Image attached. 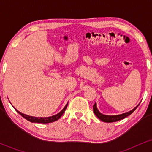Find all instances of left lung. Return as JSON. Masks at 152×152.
Returning a JSON list of instances; mask_svg holds the SVG:
<instances>
[{
  "label": "left lung",
  "instance_id": "8db88e82",
  "mask_svg": "<svg viewBox=\"0 0 152 152\" xmlns=\"http://www.w3.org/2000/svg\"><path fill=\"white\" fill-rule=\"evenodd\" d=\"M138 105V106H139ZM137 106H136L135 108H134V109H132V111H129V112H126V113H124V114H120V115H116V116H109V115H104L102 114H101L100 112L98 111V109H97L96 108V104H94V106H93V110H94V114H95L96 116L98 117L99 119L102 120V121L104 122H107V123H110V122H115V121H120V120L123 119V118L127 117L128 116H129L132 114V113L134 112V111H135L136 109L138 107Z\"/></svg>",
  "mask_w": 152,
  "mask_h": 152
}]
</instances>
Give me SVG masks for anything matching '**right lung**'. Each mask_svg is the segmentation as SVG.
I'll list each match as a JSON object with an SVG mask.
<instances>
[{"mask_svg": "<svg viewBox=\"0 0 152 152\" xmlns=\"http://www.w3.org/2000/svg\"><path fill=\"white\" fill-rule=\"evenodd\" d=\"M68 104H66L65 107L63 109V110L61 112H59L58 114H57L56 115H54L53 116H50V117H46V118H38V117H34V116H28V115H26L24 114H22L21 112L18 111V110H16L17 112L18 113L20 116H22L24 118H26V120L28 121H31V122H34V123H41V124H46V123H51V122H53L55 121H57V120L61 118V116H62L63 114L65 112L66 108H67Z\"/></svg>", "mask_w": 152, "mask_h": 152, "instance_id": "add662e5", "label": "right lung"}]
</instances>
